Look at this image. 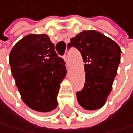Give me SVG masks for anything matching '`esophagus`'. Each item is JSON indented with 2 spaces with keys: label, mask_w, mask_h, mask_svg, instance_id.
<instances>
[{
  "label": "esophagus",
  "mask_w": 133,
  "mask_h": 133,
  "mask_svg": "<svg viewBox=\"0 0 133 133\" xmlns=\"http://www.w3.org/2000/svg\"><path fill=\"white\" fill-rule=\"evenodd\" d=\"M63 59H64V61L66 62V65H67V62H68V59H67V56H66V55H64V56H63Z\"/></svg>",
  "instance_id": "1"
}]
</instances>
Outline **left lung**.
<instances>
[{
  "mask_svg": "<svg viewBox=\"0 0 133 133\" xmlns=\"http://www.w3.org/2000/svg\"><path fill=\"white\" fill-rule=\"evenodd\" d=\"M67 46L77 49L85 63V84L77 92L79 104L86 110L101 108L117 75L121 59L120 47L97 31H83L71 38Z\"/></svg>",
  "mask_w": 133,
  "mask_h": 133,
  "instance_id": "8db88e82",
  "label": "left lung"
}]
</instances>
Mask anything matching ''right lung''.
Segmentation results:
<instances>
[{"label": "right lung", "instance_id": "1", "mask_svg": "<svg viewBox=\"0 0 133 133\" xmlns=\"http://www.w3.org/2000/svg\"><path fill=\"white\" fill-rule=\"evenodd\" d=\"M10 65L21 98L30 108L46 112L57 106L60 83L66 70L47 35H29L10 53Z\"/></svg>", "mask_w": 133, "mask_h": 133}]
</instances>
